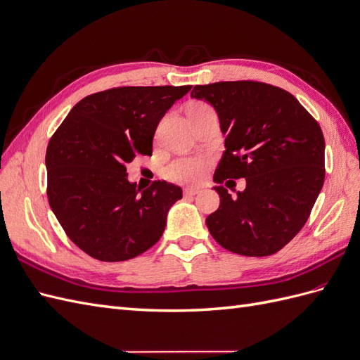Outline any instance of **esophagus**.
Masks as SVG:
<instances>
[{
    "label": "esophagus",
    "mask_w": 360,
    "mask_h": 360,
    "mask_svg": "<svg viewBox=\"0 0 360 360\" xmlns=\"http://www.w3.org/2000/svg\"><path fill=\"white\" fill-rule=\"evenodd\" d=\"M197 193H200L198 188H186V189H184V195H186V197H193V195H197Z\"/></svg>",
    "instance_id": "34e87169"
}]
</instances>
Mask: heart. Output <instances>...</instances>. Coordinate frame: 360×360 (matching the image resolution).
<instances>
[{
    "label": "heart",
    "instance_id": "obj_1",
    "mask_svg": "<svg viewBox=\"0 0 360 360\" xmlns=\"http://www.w3.org/2000/svg\"><path fill=\"white\" fill-rule=\"evenodd\" d=\"M192 106H207L204 103H193ZM205 174V162L198 158H180L172 160L165 168V176L169 180L186 183L198 181Z\"/></svg>",
    "mask_w": 360,
    "mask_h": 360
}]
</instances>
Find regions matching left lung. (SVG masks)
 I'll use <instances>...</instances> for the list:
<instances>
[{"label": "left lung", "instance_id": "left-lung-1", "mask_svg": "<svg viewBox=\"0 0 360 360\" xmlns=\"http://www.w3.org/2000/svg\"><path fill=\"white\" fill-rule=\"evenodd\" d=\"M191 97L214 108L225 135L213 181L246 180L234 198L213 186L221 204L205 219L212 237L238 255L276 254L307 224L323 188L321 127L292 94L264 82L195 85Z\"/></svg>", "mask_w": 360, "mask_h": 360}]
</instances>
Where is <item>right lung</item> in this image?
I'll return each instance as SVG.
<instances>
[{
	"label": "right lung",
	"mask_w": 360,
	"mask_h": 360,
	"mask_svg": "<svg viewBox=\"0 0 360 360\" xmlns=\"http://www.w3.org/2000/svg\"><path fill=\"white\" fill-rule=\"evenodd\" d=\"M192 85L120 86L76 103L46 150L48 200L63 230L99 261H126L163 234L181 188L168 181L141 189L126 165L153 151L167 111Z\"/></svg>",
	"instance_id": "1"
}]
</instances>
